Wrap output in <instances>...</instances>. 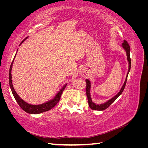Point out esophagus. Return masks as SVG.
Listing matches in <instances>:
<instances>
[{"mask_svg": "<svg viewBox=\"0 0 148 148\" xmlns=\"http://www.w3.org/2000/svg\"><path fill=\"white\" fill-rule=\"evenodd\" d=\"M83 76H85V75H84V74H83Z\"/></svg>", "mask_w": 148, "mask_h": 148, "instance_id": "1", "label": "esophagus"}]
</instances>
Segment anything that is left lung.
Segmentation results:
<instances>
[{
	"label": "left lung",
	"instance_id": "obj_1",
	"mask_svg": "<svg viewBox=\"0 0 148 148\" xmlns=\"http://www.w3.org/2000/svg\"><path fill=\"white\" fill-rule=\"evenodd\" d=\"M123 47V48L126 50V52H127V59H128V61H129V71H128V73H127V77H126V79H125V82L123 84V86L122 88L121 89V91H120L118 93H117L116 96L113 98L111 99L108 101V102H106V103H104L103 104H95V103L92 102V100L91 98V95H90V87H91V83H90L89 80V79H86V83H87V87H86V94H87V99H88V103H89V106L90 107V108L92 109V110H99V111H102V110H104L107 109L108 108L110 105H111L113 102L116 101V100L118 98V97L120 96V95H121V93L123 91V90L125 87V86H126V83H127V77H128V74H129V72L130 71V70H131V57H130V46L129 43L126 41H124L123 43L122 44Z\"/></svg>",
	"mask_w": 148,
	"mask_h": 148
}]
</instances>
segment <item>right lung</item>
<instances>
[{"instance_id":"right-lung-1","label":"right lung","mask_w":148,"mask_h":148,"mask_svg":"<svg viewBox=\"0 0 148 148\" xmlns=\"http://www.w3.org/2000/svg\"><path fill=\"white\" fill-rule=\"evenodd\" d=\"M23 41H22L21 43L20 44H21L22 43H23ZM12 63H13V61H12V64L10 65V67L9 84H10V86L12 92V93H13L14 98H15V99L16 100L17 102L18 103L19 106L21 107V109H23L25 112H27V113L33 114H38L42 113V112L48 111V110H51V108H53V107L56 106L57 103H58V102L60 101V99H61L62 92V91H64V89L65 88V87H66V86H64L63 89H62L61 91H60L58 93V95H57V97H56V98H55L53 100H52V101H50L47 102H46V103L43 104L37 105V106H36V105L29 104L28 103H27V102H25V101H23V100L20 98V97L18 96V95L16 93V92L15 91V90H14V87H13V86H12V75H11Z\"/></svg>"}]
</instances>
